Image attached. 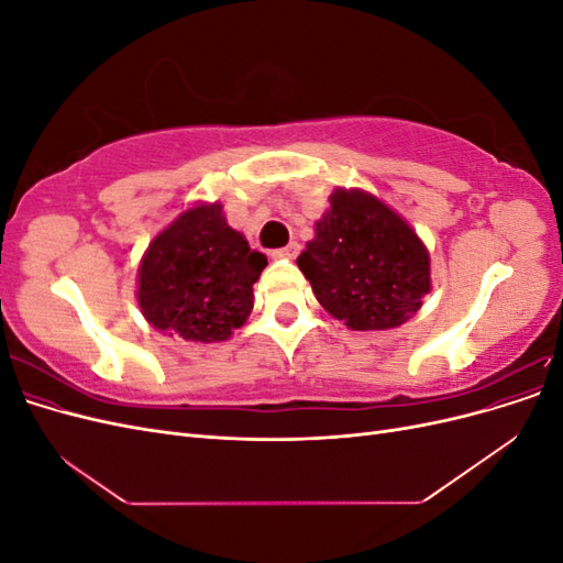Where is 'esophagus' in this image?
Returning <instances> with one entry per match:
<instances>
[{"label": "esophagus", "mask_w": 563, "mask_h": 563, "mask_svg": "<svg viewBox=\"0 0 563 563\" xmlns=\"http://www.w3.org/2000/svg\"><path fill=\"white\" fill-rule=\"evenodd\" d=\"M298 253H300V244H298V242H291V244L284 246V249L272 251L269 255H272V258H275V261H294Z\"/></svg>", "instance_id": "34e87169"}]
</instances>
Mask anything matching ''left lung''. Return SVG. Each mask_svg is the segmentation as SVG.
<instances>
[{"label": "left lung", "mask_w": 563, "mask_h": 563, "mask_svg": "<svg viewBox=\"0 0 563 563\" xmlns=\"http://www.w3.org/2000/svg\"><path fill=\"white\" fill-rule=\"evenodd\" d=\"M298 255L319 305L352 331L397 329L430 294V253L406 220L364 190L338 187Z\"/></svg>", "instance_id": "8db88e82"}]
</instances>
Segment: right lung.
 Returning a JSON list of instances; mask_svg holds the SVG:
<instances>
[{
	"label": "right lung",
	"instance_id": "obj_1",
	"mask_svg": "<svg viewBox=\"0 0 563 563\" xmlns=\"http://www.w3.org/2000/svg\"><path fill=\"white\" fill-rule=\"evenodd\" d=\"M265 265V255L228 225L223 203H197L150 242L135 296L157 331L220 343L244 327Z\"/></svg>",
	"mask_w": 563,
	"mask_h": 563
}]
</instances>
